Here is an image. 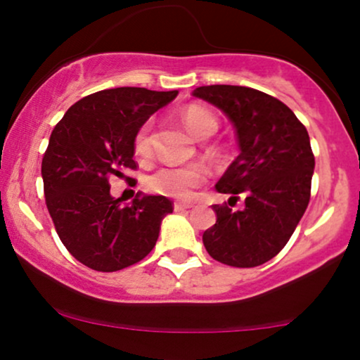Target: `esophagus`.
Returning a JSON list of instances; mask_svg holds the SVG:
<instances>
[{
	"label": "esophagus",
	"instance_id": "34e87169",
	"mask_svg": "<svg viewBox=\"0 0 360 360\" xmlns=\"http://www.w3.org/2000/svg\"><path fill=\"white\" fill-rule=\"evenodd\" d=\"M194 203H191V201H177V203H174V210L176 212H184V210H189L193 208Z\"/></svg>",
	"mask_w": 360,
	"mask_h": 360
}]
</instances>
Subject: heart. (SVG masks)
<instances>
[{
    "label": "heart",
    "mask_w": 360,
    "mask_h": 360,
    "mask_svg": "<svg viewBox=\"0 0 360 360\" xmlns=\"http://www.w3.org/2000/svg\"><path fill=\"white\" fill-rule=\"evenodd\" d=\"M181 120L189 131L198 139H210L217 134L218 120L208 108L201 105H188L181 110ZM152 120H147L137 128L134 135V152L139 159H150L152 155ZM206 167L201 164L189 166H162L147 177L148 191L162 196L186 200L191 196L193 189L205 183Z\"/></svg>",
    "instance_id": "obj_1"
}]
</instances>
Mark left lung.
I'll use <instances>...</instances> for the list:
<instances>
[{"label": "left lung", "mask_w": 360, "mask_h": 360, "mask_svg": "<svg viewBox=\"0 0 360 360\" xmlns=\"http://www.w3.org/2000/svg\"><path fill=\"white\" fill-rule=\"evenodd\" d=\"M193 94L230 118L240 147L214 186L232 198L229 205H213L217 223L203 233V243L226 266H260L284 249L307 212L315 169L308 131L283 101L262 91L213 84ZM238 193L246 206L232 210Z\"/></svg>", "instance_id": "1"}]
</instances>
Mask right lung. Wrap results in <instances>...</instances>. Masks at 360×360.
<instances>
[{"mask_svg":"<svg viewBox=\"0 0 360 360\" xmlns=\"http://www.w3.org/2000/svg\"><path fill=\"white\" fill-rule=\"evenodd\" d=\"M176 96L177 91L103 89L74 103L53 127L42 159L45 205L60 242L89 269L115 272L140 262L174 210L166 196L140 194L123 206L111 198L108 179L137 169L135 131Z\"/></svg>","mask_w":360,"mask_h":360,"instance_id":"add662e5","label":"right lung"}]
</instances>
